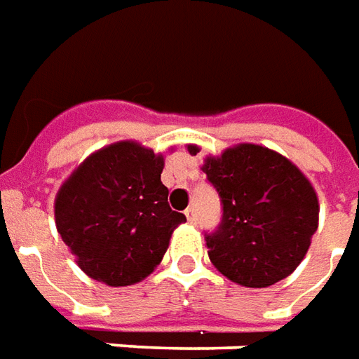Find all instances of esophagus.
Instances as JSON below:
<instances>
[{"instance_id": "obj_1", "label": "esophagus", "mask_w": 359, "mask_h": 359, "mask_svg": "<svg viewBox=\"0 0 359 359\" xmlns=\"http://www.w3.org/2000/svg\"><path fill=\"white\" fill-rule=\"evenodd\" d=\"M185 218H187V222L195 224V222H197V212H195V208H187V210H185Z\"/></svg>"}]
</instances>
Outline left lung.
I'll return each instance as SVG.
<instances>
[{"label": "left lung", "instance_id": "1", "mask_svg": "<svg viewBox=\"0 0 359 359\" xmlns=\"http://www.w3.org/2000/svg\"><path fill=\"white\" fill-rule=\"evenodd\" d=\"M203 172L222 203L220 224L205 236L210 263L248 288L294 273L319 224L317 193L299 168L266 147L241 143L208 156Z\"/></svg>", "mask_w": 359, "mask_h": 359}]
</instances>
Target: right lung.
Masks as SVG:
<instances>
[{
  "label": "right lung",
  "instance_id": "right-lung-1",
  "mask_svg": "<svg viewBox=\"0 0 359 359\" xmlns=\"http://www.w3.org/2000/svg\"><path fill=\"white\" fill-rule=\"evenodd\" d=\"M164 156L135 141L93 152L63 182L55 226L81 271L108 286L137 284L160 265L182 212L160 182Z\"/></svg>",
  "mask_w": 359,
  "mask_h": 359
}]
</instances>
